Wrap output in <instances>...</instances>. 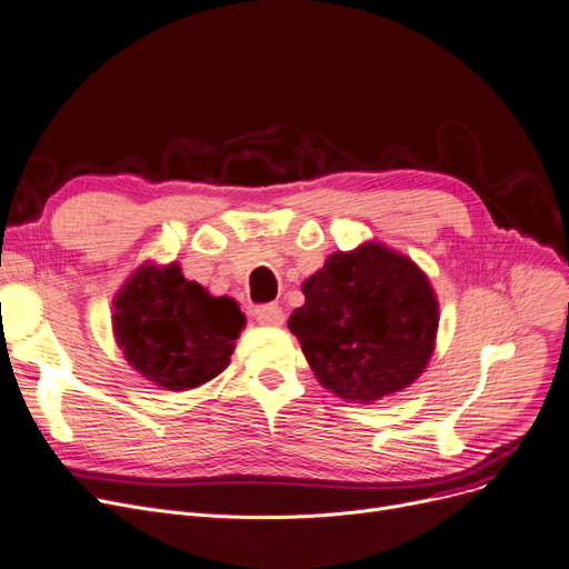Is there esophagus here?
I'll list each match as a JSON object with an SVG mask.
<instances>
[{"mask_svg": "<svg viewBox=\"0 0 569 569\" xmlns=\"http://www.w3.org/2000/svg\"><path fill=\"white\" fill-rule=\"evenodd\" d=\"M254 317L263 327H282L284 323V312L278 306H261L254 310Z\"/></svg>", "mask_w": 569, "mask_h": 569, "instance_id": "esophagus-1", "label": "esophagus"}]
</instances>
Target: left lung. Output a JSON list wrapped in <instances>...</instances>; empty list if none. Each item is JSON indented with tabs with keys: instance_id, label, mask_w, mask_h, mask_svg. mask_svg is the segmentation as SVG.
Masks as SVG:
<instances>
[{
	"instance_id": "left-lung-1",
	"label": "left lung",
	"mask_w": 569,
	"mask_h": 569,
	"mask_svg": "<svg viewBox=\"0 0 569 569\" xmlns=\"http://www.w3.org/2000/svg\"><path fill=\"white\" fill-rule=\"evenodd\" d=\"M303 293L289 331L323 389L370 405L419 380L436 351L440 303L410 257L366 240L329 254Z\"/></svg>"
}]
</instances>
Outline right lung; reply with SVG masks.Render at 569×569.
<instances>
[{
    "label": "right lung",
    "instance_id": "obj_1",
    "mask_svg": "<svg viewBox=\"0 0 569 569\" xmlns=\"http://www.w3.org/2000/svg\"><path fill=\"white\" fill-rule=\"evenodd\" d=\"M246 315L229 296L187 280L180 263H141L113 299V333L127 363L154 387L197 389L231 361Z\"/></svg>",
    "mask_w": 569,
    "mask_h": 569
}]
</instances>
